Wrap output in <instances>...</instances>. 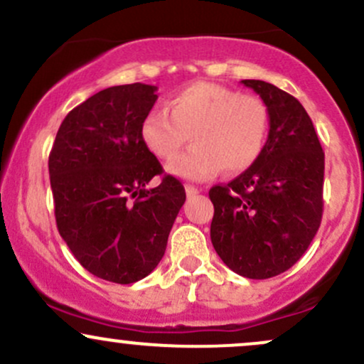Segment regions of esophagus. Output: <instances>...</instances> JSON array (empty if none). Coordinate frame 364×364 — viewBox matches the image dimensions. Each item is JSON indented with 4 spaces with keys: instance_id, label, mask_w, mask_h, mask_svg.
<instances>
[{
    "instance_id": "34e87169",
    "label": "esophagus",
    "mask_w": 364,
    "mask_h": 364,
    "mask_svg": "<svg viewBox=\"0 0 364 364\" xmlns=\"http://www.w3.org/2000/svg\"><path fill=\"white\" fill-rule=\"evenodd\" d=\"M185 190H186V195H188V196H195V195L200 193L198 188L193 186V185H186Z\"/></svg>"
}]
</instances>
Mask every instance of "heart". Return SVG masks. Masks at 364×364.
Returning a JSON list of instances; mask_svg holds the SVG:
<instances>
[{
    "instance_id": "heart-1",
    "label": "heart",
    "mask_w": 364,
    "mask_h": 364,
    "mask_svg": "<svg viewBox=\"0 0 364 364\" xmlns=\"http://www.w3.org/2000/svg\"><path fill=\"white\" fill-rule=\"evenodd\" d=\"M270 111L260 97L217 83L196 82L174 94L168 109H154L141 121L140 135L159 159H173L186 144L193 147L169 162L174 176L203 181L225 169H250L265 150Z\"/></svg>"
}]
</instances>
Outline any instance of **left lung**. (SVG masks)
<instances>
[{"instance_id":"8db88e82","label":"left lung","mask_w":364,"mask_h":364,"mask_svg":"<svg viewBox=\"0 0 364 364\" xmlns=\"http://www.w3.org/2000/svg\"><path fill=\"white\" fill-rule=\"evenodd\" d=\"M269 106L270 133L257 162L210 188V240L232 272L269 279L291 269L323 214L325 154L301 102L272 83L243 80Z\"/></svg>"}]
</instances>
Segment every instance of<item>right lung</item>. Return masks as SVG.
I'll return each instance as SVG.
<instances>
[{"label": "right lung", "mask_w": 364, "mask_h": 364, "mask_svg": "<svg viewBox=\"0 0 364 364\" xmlns=\"http://www.w3.org/2000/svg\"><path fill=\"white\" fill-rule=\"evenodd\" d=\"M156 90L129 83L97 92L66 114L49 154L58 231L83 269L104 281L147 277L186 200L179 179L164 174L141 141ZM154 176L161 183L147 191Z\"/></svg>", "instance_id": "1"}]
</instances>
